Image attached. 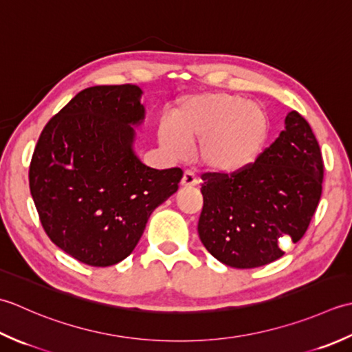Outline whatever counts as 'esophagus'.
I'll return each instance as SVG.
<instances>
[{"label":"esophagus","instance_id":"esophagus-1","mask_svg":"<svg viewBox=\"0 0 352 352\" xmlns=\"http://www.w3.org/2000/svg\"><path fill=\"white\" fill-rule=\"evenodd\" d=\"M197 184H199L197 176L192 173V171L186 170L184 173V177H182V186H196Z\"/></svg>","mask_w":352,"mask_h":352}]
</instances>
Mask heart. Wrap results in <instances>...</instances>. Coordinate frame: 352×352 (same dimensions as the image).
<instances>
[{"label":"heart","mask_w":352,"mask_h":352,"mask_svg":"<svg viewBox=\"0 0 352 352\" xmlns=\"http://www.w3.org/2000/svg\"><path fill=\"white\" fill-rule=\"evenodd\" d=\"M270 123L263 106L240 96H192L170 112L168 126L160 127V142L173 157L199 140L197 156L204 166L220 175L245 170L261 153Z\"/></svg>","instance_id":"heart-1"}]
</instances>
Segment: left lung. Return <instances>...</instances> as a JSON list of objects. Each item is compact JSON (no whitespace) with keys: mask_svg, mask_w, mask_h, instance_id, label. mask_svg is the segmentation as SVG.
Returning <instances> with one entry per match:
<instances>
[{"mask_svg":"<svg viewBox=\"0 0 352 352\" xmlns=\"http://www.w3.org/2000/svg\"><path fill=\"white\" fill-rule=\"evenodd\" d=\"M204 208L197 232L208 252L226 266L254 269L298 243L322 195L324 161L310 124L296 111L255 162L232 175H202Z\"/></svg>","mask_w":352,"mask_h":352,"instance_id":"left-lung-1","label":"left lung"}]
</instances>
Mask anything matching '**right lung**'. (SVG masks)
<instances>
[{
  "label": "right lung",
  "instance_id": "add662e5",
  "mask_svg": "<svg viewBox=\"0 0 352 352\" xmlns=\"http://www.w3.org/2000/svg\"><path fill=\"white\" fill-rule=\"evenodd\" d=\"M141 94L135 85L86 88L48 121L34 147L28 182L42 228L88 266L131 255L150 214L184 175L179 167L150 168L135 155Z\"/></svg>",
  "mask_w": 352,
  "mask_h": 352
}]
</instances>
